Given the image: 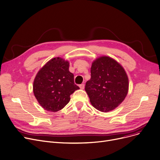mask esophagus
I'll list each match as a JSON object with an SVG mask.
<instances>
[{"instance_id": "esophagus-1", "label": "esophagus", "mask_w": 160, "mask_h": 160, "mask_svg": "<svg viewBox=\"0 0 160 160\" xmlns=\"http://www.w3.org/2000/svg\"><path fill=\"white\" fill-rule=\"evenodd\" d=\"M79 87H80V88L81 89H84L85 86H84V84H80V85L79 86Z\"/></svg>"}]
</instances>
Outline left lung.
Masks as SVG:
<instances>
[{
    "mask_svg": "<svg viewBox=\"0 0 160 160\" xmlns=\"http://www.w3.org/2000/svg\"><path fill=\"white\" fill-rule=\"evenodd\" d=\"M128 89V75L116 60L102 56L93 62L85 90L94 108L103 112L114 110L126 98Z\"/></svg>",
    "mask_w": 160,
    "mask_h": 160,
    "instance_id": "8db88e82",
    "label": "left lung"
}]
</instances>
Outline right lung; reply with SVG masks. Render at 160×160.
Here are the masks:
<instances>
[{"mask_svg": "<svg viewBox=\"0 0 160 160\" xmlns=\"http://www.w3.org/2000/svg\"><path fill=\"white\" fill-rule=\"evenodd\" d=\"M69 63L61 58L50 60L38 72L33 82V93L46 110L57 112L70 101V96L79 88L74 74L68 71Z\"/></svg>", "mask_w": 160, "mask_h": 160, "instance_id": "obj_1", "label": "right lung"}]
</instances>
